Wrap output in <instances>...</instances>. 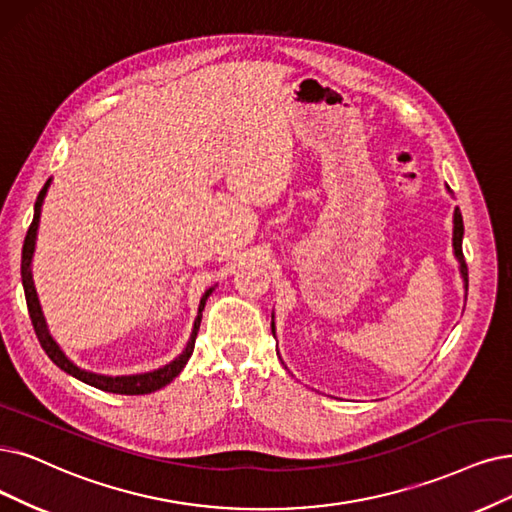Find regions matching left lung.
Segmentation results:
<instances>
[{"label": "left lung", "mask_w": 512, "mask_h": 512, "mask_svg": "<svg viewBox=\"0 0 512 512\" xmlns=\"http://www.w3.org/2000/svg\"><path fill=\"white\" fill-rule=\"evenodd\" d=\"M462 235H464L462 214H460V208H456V212H454V252H456V258L460 262V273L464 277V288L468 290V267H466V260H464V254H462ZM271 327H273V334H275L273 323H271Z\"/></svg>", "instance_id": "left-lung-1"}]
</instances>
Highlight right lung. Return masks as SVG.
Wrapping results in <instances>:
<instances>
[{
    "mask_svg": "<svg viewBox=\"0 0 512 512\" xmlns=\"http://www.w3.org/2000/svg\"><path fill=\"white\" fill-rule=\"evenodd\" d=\"M48 187H50V180L46 182L44 189L39 191V195H37L33 222H31V227H29L27 237H25L23 258H20V277H23L27 309H29V317H31L33 330H35V336H37L39 344H42V349L46 351V355L60 367V370H65L67 374L75 376L77 380L86 382V384H90V386H94V388H100V391L117 393V395H147V393L159 391L161 386L170 384V382L182 372V367L187 365V361H189V357H191V353H193V349H195V338H197L199 323H201V311H203V306H206V300H208V296L212 294L214 288H210L206 294L201 296L199 313H197V319H195V325H193L191 340H189V344H187V349L182 351V355H178L172 363L159 367V370H155V372L136 374V376H115V378H113V376H102V374H92V372H86V370H79L77 365H73V363L63 355V351L58 349V344H56V342L52 340V336L48 334V327H46L42 309H39V300H37V294H35V288H33V279H31V258H33V252H35V237H37V227H39V214H42V201H44V197H46Z\"/></svg>",
    "mask_w": 512,
    "mask_h": 512,
    "instance_id": "obj_1",
    "label": "right lung"
}]
</instances>
